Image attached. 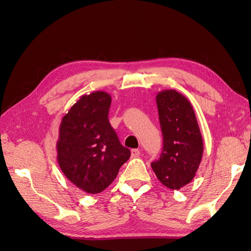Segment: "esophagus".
I'll use <instances>...</instances> for the list:
<instances>
[{
    "label": "esophagus",
    "instance_id": "esophagus-1",
    "mask_svg": "<svg viewBox=\"0 0 251 251\" xmlns=\"http://www.w3.org/2000/svg\"><path fill=\"white\" fill-rule=\"evenodd\" d=\"M130 154H131V157H138L139 155H141V151H139V150H131Z\"/></svg>",
    "mask_w": 251,
    "mask_h": 251
}]
</instances>
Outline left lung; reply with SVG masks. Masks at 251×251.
<instances>
[{
    "instance_id": "left-lung-1",
    "label": "left lung",
    "mask_w": 251,
    "mask_h": 251,
    "mask_svg": "<svg viewBox=\"0 0 251 251\" xmlns=\"http://www.w3.org/2000/svg\"><path fill=\"white\" fill-rule=\"evenodd\" d=\"M156 103L164 146L151 168L161 184L177 190L196 175L202 158V136L192 104L180 93L161 91Z\"/></svg>"
}]
</instances>
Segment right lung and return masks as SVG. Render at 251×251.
I'll list each match as a JSON object with an SVG mask.
<instances>
[{"label":"right lung","instance_id":"obj_1","mask_svg":"<svg viewBox=\"0 0 251 251\" xmlns=\"http://www.w3.org/2000/svg\"><path fill=\"white\" fill-rule=\"evenodd\" d=\"M110 103L112 97L103 91L83 95L59 125L58 166L67 179L88 194L107 188L130 157L109 124Z\"/></svg>","mask_w":251,"mask_h":251}]
</instances>
